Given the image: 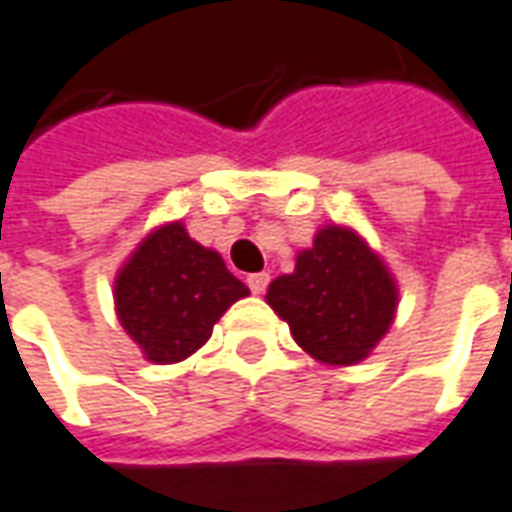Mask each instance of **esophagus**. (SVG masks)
Segmentation results:
<instances>
[{"label": "esophagus", "mask_w": 512, "mask_h": 512, "mask_svg": "<svg viewBox=\"0 0 512 512\" xmlns=\"http://www.w3.org/2000/svg\"><path fill=\"white\" fill-rule=\"evenodd\" d=\"M246 285L252 293H263L268 288V274L266 271H257V274H249L246 277Z\"/></svg>", "instance_id": "1"}]
</instances>
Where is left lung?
I'll use <instances>...</instances> for the list:
<instances>
[{"label":"left lung","mask_w":512,"mask_h":512,"mask_svg":"<svg viewBox=\"0 0 512 512\" xmlns=\"http://www.w3.org/2000/svg\"><path fill=\"white\" fill-rule=\"evenodd\" d=\"M388 268L352 230L327 227L296 271L268 285V305L288 321L296 343L321 363L352 366L388 332L396 310Z\"/></svg>","instance_id":"obj_1"}]
</instances>
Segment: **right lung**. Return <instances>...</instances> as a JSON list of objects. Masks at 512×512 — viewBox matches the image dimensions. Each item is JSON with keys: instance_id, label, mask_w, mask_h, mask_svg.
<instances>
[{"instance_id": "right-lung-1", "label": "right lung", "mask_w": 512, "mask_h": 512, "mask_svg": "<svg viewBox=\"0 0 512 512\" xmlns=\"http://www.w3.org/2000/svg\"><path fill=\"white\" fill-rule=\"evenodd\" d=\"M246 293L219 252L191 241L174 221L152 232L119 271L116 310L152 363H180L205 346L213 324Z\"/></svg>"}]
</instances>
